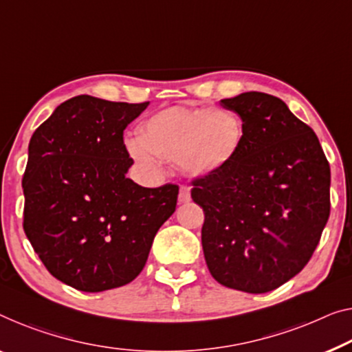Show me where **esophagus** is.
Wrapping results in <instances>:
<instances>
[{"instance_id":"1","label":"esophagus","mask_w":352,"mask_h":352,"mask_svg":"<svg viewBox=\"0 0 352 352\" xmlns=\"http://www.w3.org/2000/svg\"><path fill=\"white\" fill-rule=\"evenodd\" d=\"M191 201V188L190 186H182L180 192H178V202L186 204Z\"/></svg>"}]
</instances>
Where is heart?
<instances>
[{
	"label": "heart",
	"instance_id": "b5f03b06",
	"mask_svg": "<svg viewBox=\"0 0 352 352\" xmlns=\"http://www.w3.org/2000/svg\"><path fill=\"white\" fill-rule=\"evenodd\" d=\"M245 139L242 118L224 107H169L140 124L139 139L128 140L135 161L158 169L160 158L177 162L191 177L226 169L240 153Z\"/></svg>",
	"mask_w": 352,
	"mask_h": 352
}]
</instances>
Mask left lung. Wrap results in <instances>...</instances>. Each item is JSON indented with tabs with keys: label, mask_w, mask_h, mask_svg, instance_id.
Returning <instances> with one entry per match:
<instances>
[{
	"label": "left lung",
	"mask_w": 352,
	"mask_h": 352,
	"mask_svg": "<svg viewBox=\"0 0 352 352\" xmlns=\"http://www.w3.org/2000/svg\"><path fill=\"white\" fill-rule=\"evenodd\" d=\"M240 115L243 145L226 169L191 182L202 248L219 285L274 291L308 264L330 214V166L310 126L261 91L221 99Z\"/></svg>",
	"instance_id": "1"
}]
</instances>
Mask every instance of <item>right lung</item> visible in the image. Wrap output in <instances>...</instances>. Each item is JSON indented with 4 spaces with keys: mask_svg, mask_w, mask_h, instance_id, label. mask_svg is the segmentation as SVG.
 <instances>
[{
    "mask_svg": "<svg viewBox=\"0 0 352 352\" xmlns=\"http://www.w3.org/2000/svg\"><path fill=\"white\" fill-rule=\"evenodd\" d=\"M146 106L80 94L60 104L30 140L23 230L45 269L74 289L133 281L175 212L177 185L144 188L126 178L134 161L123 131Z\"/></svg>",
    "mask_w": 352,
    "mask_h": 352,
    "instance_id": "right-lung-1",
    "label": "right lung"
}]
</instances>
